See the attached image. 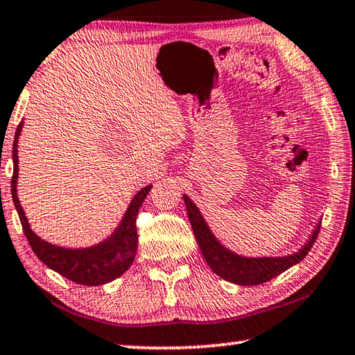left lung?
<instances>
[{
  "mask_svg": "<svg viewBox=\"0 0 355 355\" xmlns=\"http://www.w3.org/2000/svg\"><path fill=\"white\" fill-rule=\"evenodd\" d=\"M183 199L186 209H188L192 232H194L197 243H199V248L202 250V255L208 263V266L219 277L236 285L249 286L264 284V282L277 277L279 274L286 271L288 268H291L300 260H304L305 255L313 248L321 228V224H318L313 235L310 236L309 241L304 244V248L299 249L296 254L275 258H248L233 254L232 250L224 248L208 228L205 219L202 218L199 208L194 205V202L188 196H183Z\"/></svg>",
  "mask_w": 355,
  "mask_h": 355,
  "instance_id": "obj_1",
  "label": "left lung"
}]
</instances>
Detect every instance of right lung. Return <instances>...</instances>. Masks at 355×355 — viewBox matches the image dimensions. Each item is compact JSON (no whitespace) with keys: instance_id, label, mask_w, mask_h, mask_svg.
<instances>
[{"instance_id":"right-lung-1","label":"right lung","mask_w":355,"mask_h":355,"mask_svg":"<svg viewBox=\"0 0 355 355\" xmlns=\"http://www.w3.org/2000/svg\"><path fill=\"white\" fill-rule=\"evenodd\" d=\"M23 128V122H20L15 131L14 147H12V159H14V175H12L10 191L12 200L23 227V233L28 239L29 245L34 250V254L39 257L42 263H45L48 268L53 269L69 279L75 284L95 286L105 285L107 282H112L122 275L131 266L135 260L137 249V230H136V218L139 213V208L146 199L148 191L152 189V184L142 188L133 197L130 207L125 213L119 228L112 235L105 239L103 243L87 249H64L58 248L55 244H50L40 239L29 228L25 211L20 205L19 196H17V178H19V153H17V144Z\"/></svg>"}]
</instances>
